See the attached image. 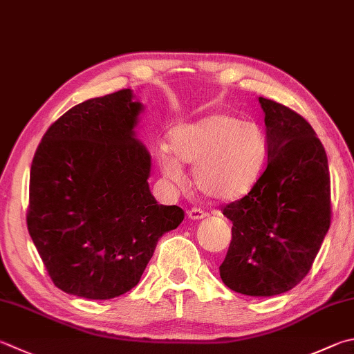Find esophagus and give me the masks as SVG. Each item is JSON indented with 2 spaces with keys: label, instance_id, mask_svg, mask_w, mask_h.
Returning <instances> with one entry per match:
<instances>
[{
  "label": "esophagus",
  "instance_id": "obj_1",
  "mask_svg": "<svg viewBox=\"0 0 354 354\" xmlns=\"http://www.w3.org/2000/svg\"><path fill=\"white\" fill-rule=\"evenodd\" d=\"M187 216H189V220L196 221V220H203V218L207 216V214H205V212L201 209H192L187 212Z\"/></svg>",
  "mask_w": 354,
  "mask_h": 354
}]
</instances>
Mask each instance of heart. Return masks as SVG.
<instances>
[{"mask_svg":"<svg viewBox=\"0 0 354 354\" xmlns=\"http://www.w3.org/2000/svg\"><path fill=\"white\" fill-rule=\"evenodd\" d=\"M266 139L261 128L232 114H212L170 133V149L159 150L164 176L185 183L184 165H194L199 194L216 201L248 195L266 164Z\"/></svg>","mask_w":354,"mask_h":354,"instance_id":"heart-1","label":"heart"}]
</instances>
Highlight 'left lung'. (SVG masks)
<instances>
[{
    "label": "left lung",
    "mask_w": 354,
    "mask_h": 354,
    "mask_svg": "<svg viewBox=\"0 0 354 354\" xmlns=\"http://www.w3.org/2000/svg\"><path fill=\"white\" fill-rule=\"evenodd\" d=\"M268 162L259 181L223 215L232 241L220 266L235 292L269 297L306 277L331 223L328 159L313 127L288 106L259 97Z\"/></svg>",
    "instance_id": "8db88e82"
}]
</instances>
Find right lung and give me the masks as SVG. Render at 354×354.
Instances as JSON below:
<instances>
[{
	"mask_svg": "<svg viewBox=\"0 0 354 354\" xmlns=\"http://www.w3.org/2000/svg\"><path fill=\"white\" fill-rule=\"evenodd\" d=\"M131 89L75 105L44 133L30 167L28 230L54 285L91 300L130 291L158 240L184 220L149 187L151 158Z\"/></svg>",
	"mask_w": 354,
	"mask_h": 354,
	"instance_id": "add662e5",
	"label": "right lung"
}]
</instances>
